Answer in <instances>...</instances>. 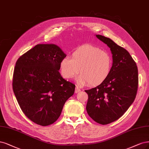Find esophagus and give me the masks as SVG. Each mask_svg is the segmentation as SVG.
Masks as SVG:
<instances>
[{
    "instance_id": "esophagus-1",
    "label": "esophagus",
    "mask_w": 149,
    "mask_h": 149,
    "mask_svg": "<svg viewBox=\"0 0 149 149\" xmlns=\"http://www.w3.org/2000/svg\"><path fill=\"white\" fill-rule=\"evenodd\" d=\"M81 91V89L78 88V87H76V88H75V91H74V92L76 94V93H78V92H79Z\"/></svg>"
}]
</instances>
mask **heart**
Segmentation results:
<instances>
[{"label":"heart","mask_w":149,"mask_h":149,"mask_svg":"<svg viewBox=\"0 0 149 149\" xmlns=\"http://www.w3.org/2000/svg\"><path fill=\"white\" fill-rule=\"evenodd\" d=\"M113 66L111 55L96 46L85 44L77 48L71 58L65 57L60 63V72L66 79L78 78L80 85H99L109 78Z\"/></svg>","instance_id":"b5f03b06"}]
</instances>
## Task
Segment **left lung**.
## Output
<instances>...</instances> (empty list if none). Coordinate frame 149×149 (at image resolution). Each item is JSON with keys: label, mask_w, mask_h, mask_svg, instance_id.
Wrapping results in <instances>:
<instances>
[{"label": "left lung", "mask_w": 149, "mask_h": 149, "mask_svg": "<svg viewBox=\"0 0 149 149\" xmlns=\"http://www.w3.org/2000/svg\"><path fill=\"white\" fill-rule=\"evenodd\" d=\"M96 37L110 48L113 66L103 83L85 91L88 94L86 110L94 121L107 125L119 119L134 102L138 88V70L125 49L110 38L102 35Z\"/></svg>", "instance_id": "left-lung-1"}]
</instances>
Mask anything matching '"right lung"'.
Here are the masks:
<instances>
[{
    "label": "right lung",
    "instance_id": "add662e5",
    "mask_svg": "<svg viewBox=\"0 0 149 149\" xmlns=\"http://www.w3.org/2000/svg\"><path fill=\"white\" fill-rule=\"evenodd\" d=\"M66 54L55 44H38L15 64L13 91L27 118L43 126L57 120L75 85L61 76L60 63Z\"/></svg>",
    "mask_w": 149,
    "mask_h": 149
}]
</instances>
